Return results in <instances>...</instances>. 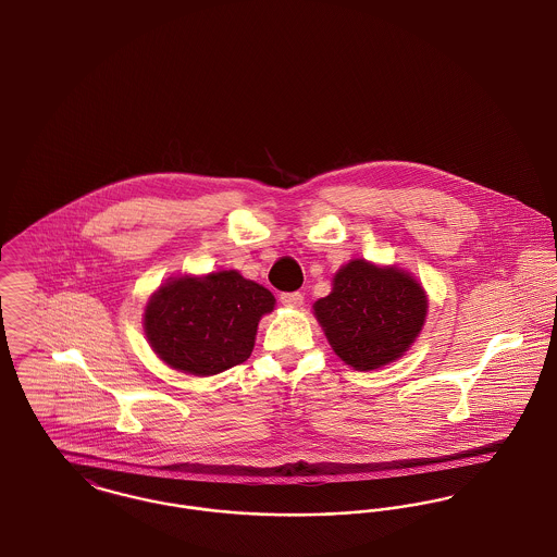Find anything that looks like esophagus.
I'll return each mask as SVG.
<instances>
[{"label":"esophagus","mask_w":557,"mask_h":557,"mask_svg":"<svg viewBox=\"0 0 557 557\" xmlns=\"http://www.w3.org/2000/svg\"><path fill=\"white\" fill-rule=\"evenodd\" d=\"M280 300L286 307H300L302 305V295L300 293H284V295H280Z\"/></svg>","instance_id":"obj_1"}]
</instances>
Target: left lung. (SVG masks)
Instances as JSON below:
<instances>
[{
  "instance_id": "left-lung-1",
  "label": "left lung",
  "mask_w": 557,
  "mask_h": 557,
  "mask_svg": "<svg viewBox=\"0 0 557 557\" xmlns=\"http://www.w3.org/2000/svg\"><path fill=\"white\" fill-rule=\"evenodd\" d=\"M426 313L429 295L409 271L364 258L345 262L331 295L313 302L333 351L356 371L403 358L420 337Z\"/></svg>"
}]
</instances>
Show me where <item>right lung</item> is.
<instances>
[{
    "label": "right lung",
    "mask_w": 557,
    "mask_h": 557,
    "mask_svg": "<svg viewBox=\"0 0 557 557\" xmlns=\"http://www.w3.org/2000/svg\"><path fill=\"white\" fill-rule=\"evenodd\" d=\"M273 307L275 297L235 269L184 273L150 295L144 333L168 367L208 377L250 358L258 322Z\"/></svg>",
    "instance_id": "obj_1"
}]
</instances>
